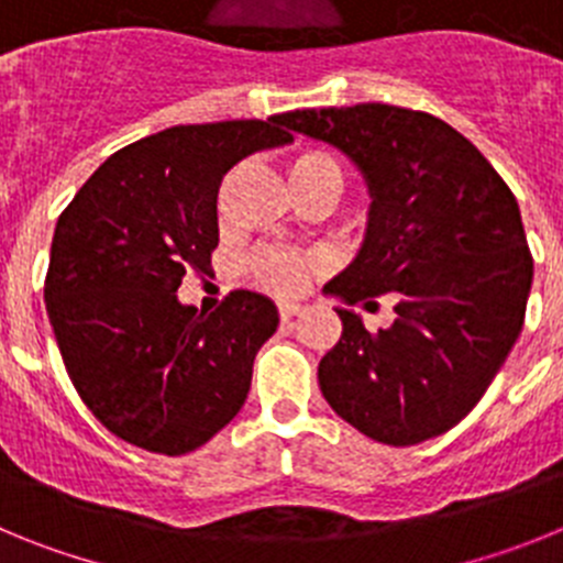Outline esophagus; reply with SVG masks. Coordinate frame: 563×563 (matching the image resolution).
Segmentation results:
<instances>
[{
    "label": "esophagus",
    "instance_id": "obj_1",
    "mask_svg": "<svg viewBox=\"0 0 563 563\" xmlns=\"http://www.w3.org/2000/svg\"><path fill=\"white\" fill-rule=\"evenodd\" d=\"M298 312H301V305H292V301H282V305H278V316L285 318H292V316H298Z\"/></svg>",
    "mask_w": 563,
    "mask_h": 563
}]
</instances>
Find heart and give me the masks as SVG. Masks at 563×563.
<instances>
[{"label":"heart","instance_id":"heart-1","mask_svg":"<svg viewBox=\"0 0 563 563\" xmlns=\"http://www.w3.org/2000/svg\"><path fill=\"white\" fill-rule=\"evenodd\" d=\"M287 177L290 186L296 183H310V180H335L341 183V168L332 161L327 152H298L290 163H287ZM253 278L258 287L278 292V296H290L301 287L305 273L310 267V258L298 256V253L285 251H262L253 258Z\"/></svg>","mask_w":563,"mask_h":563}]
</instances>
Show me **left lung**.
I'll return each instance as SVG.
<instances>
[{"mask_svg":"<svg viewBox=\"0 0 563 563\" xmlns=\"http://www.w3.org/2000/svg\"><path fill=\"white\" fill-rule=\"evenodd\" d=\"M278 123L330 143L361 172V251L324 296L343 332L318 386L352 429L386 445L445 434L474 409L525 324L533 285L521 211L456 129L389 103L296 109ZM389 291L396 324L369 333L349 307Z\"/></svg>","mask_w":563,"mask_h":563,"instance_id":"1","label":"left lung"}]
</instances>
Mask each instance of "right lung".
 <instances>
[{
	"label": "right lung",
	"instance_id": "1",
	"mask_svg": "<svg viewBox=\"0 0 563 563\" xmlns=\"http://www.w3.org/2000/svg\"><path fill=\"white\" fill-rule=\"evenodd\" d=\"M290 141L278 114L163 129L107 157L58 217L44 305L69 380L114 437L180 456L245 406L276 305L236 290L202 316L177 287L211 267L222 177Z\"/></svg>",
	"mask_w": 563,
	"mask_h": 563
}]
</instances>
